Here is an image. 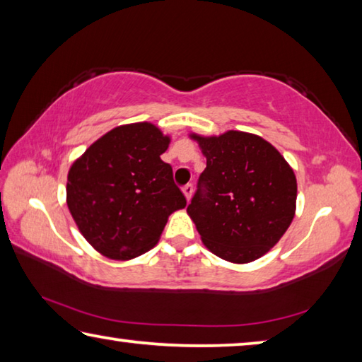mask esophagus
<instances>
[{
	"mask_svg": "<svg viewBox=\"0 0 362 362\" xmlns=\"http://www.w3.org/2000/svg\"><path fill=\"white\" fill-rule=\"evenodd\" d=\"M182 192H183V194H185L187 201L192 199V194H193V185H192V183H187V185L182 188Z\"/></svg>",
	"mask_w": 362,
	"mask_h": 362,
	"instance_id": "34e87169",
	"label": "esophagus"
}]
</instances>
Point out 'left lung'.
Instances as JSON below:
<instances>
[{
  "mask_svg": "<svg viewBox=\"0 0 362 362\" xmlns=\"http://www.w3.org/2000/svg\"><path fill=\"white\" fill-rule=\"evenodd\" d=\"M192 139L207 159L187 207L201 240L223 260H257L289 228L296 214V174L272 144L254 134H192Z\"/></svg>",
  "mask_w": 362,
  "mask_h": 362,
  "instance_id": "left-lung-1",
  "label": "left lung"
}]
</instances>
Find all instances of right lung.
Here are the masks:
<instances>
[{
	"label": "right lung",
	"mask_w": 362,
	"mask_h": 362,
	"mask_svg": "<svg viewBox=\"0 0 362 362\" xmlns=\"http://www.w3.org/2000/svg\"><path fill=\"white\" fill-rule=\"evenodd\" d=\"M170 139L151 122L115 127L78 158L66 204L88 243L115 260H129L158 243L187 199L161 155Z\"/></svg>",
	"instance_id": "1"
}]
</instances>
